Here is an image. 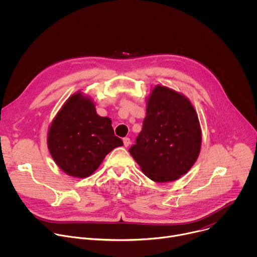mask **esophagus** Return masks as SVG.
I'll return each instance as SVG.
<instances>
[{
  "label": "esophagus",
  "instance_id": "esophagus-1",
  "mask_svg": "<svg viewBox=\"0 0 257 257\" xmlns=\"http://www.w3.org/2000/svg\"><path fill=\"white\" fill-rule=\"evenodd\" d=\"M123 143H124V146H125V148H128V146L131 144V140H130V138L125 137V138L123 139Z\"/></svg>",
  "mask_w": 257,
  "mask_h": 257
}]
</instances>
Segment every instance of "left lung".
I'll return each instance as SVG.
<instances>
[{
  "mask_svg": "<svg viewBox=\"0 0 257 257\" xmlns=\"http://www.w3.org/2000/svg\"><path fill=\"white\" fill-rule=\"evenodd\" d=\"M201 128L184 94L156 85L146 97V116L136 144L129 150L143 174L158 183L178 180L198 159Z\"/></svg>",
  "mask_w": 257,
  "mask_h": 257,
  "instance_id": "1",
  "label": "left lung"
}]
</instances>
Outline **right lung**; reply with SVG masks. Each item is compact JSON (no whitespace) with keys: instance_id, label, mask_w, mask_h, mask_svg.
<instances>
[{"instance_id":"add662e5","label":"right lung","mask_w":257,"mask_h":257,"mask_svg":"<svg viewBox=\"0 0 257 257\" xmlns=\"http://www.w3.org/2000/svg\"><path fill=\"white\" fill-rule=\"evenodd\" d=\"M47 141L57 166L75 178L90 176L108 153L123 145L112 120L97 115L94 101L81 90L64 102L49 127Z\"/></svg>"}]
</instances>
